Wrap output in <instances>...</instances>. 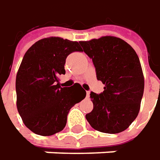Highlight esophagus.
<instances>
[{"mask_svg":"<svg viewBox=\"0 0 160 160\" xmlns=\"http://www.w3.org/2000/svg\"><path fill=\"white\" fill-rule=\"evenodd\" d=\"M89 94H90V92L87 91V98H89Z\"/></svg>","mask_w":160,"mask_h":160,"instance_id":"34e87169","label":"esophagus"}]
</instances>
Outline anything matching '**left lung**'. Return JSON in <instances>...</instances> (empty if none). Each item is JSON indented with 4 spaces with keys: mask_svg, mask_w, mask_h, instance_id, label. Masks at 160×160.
I'll list each match as a JSON object with an SVG mask.
<instances>
[{
    "mask_svg": "<svg viewBox=\"0 0 160 160\" xmlns=\"http://www.w3.org/2000/svg\"><path fill=\"white\" fill-rule=\"evenodd\" d=\"M92 59L97 78L104 88L90 93L92 112L86 118L94 129L106 134L126 130L137 117L144 89L140 60L128 43L114 36L80 42Z\"/></svg>",
    "mask_w": 160,
    "mask_h": 160,
    "instance_id": "left-lung-1",
    "label": "left lung"
}]
</instances>
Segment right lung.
I'll return each mask as SVG.
<instances>
[{"mask_svg":"<svg viewBox=\"0 0 160 160\" xmlns=\"http://www.w3.org/2000/svg\"><path fill=\"white\" fill-rule=\"evenodd\" d=\"M75 51H82L79 42L49 37L35 42L23 58L16 78L17 107L24 124L36 135L62 131L70 109L85 98L80 84L62 88L58 79L65 73L67 56Z\"/></svg>","mask_w":160,"mask_h":160,"instance_id":"obj_1","label":"right lung"}]
</instances>
